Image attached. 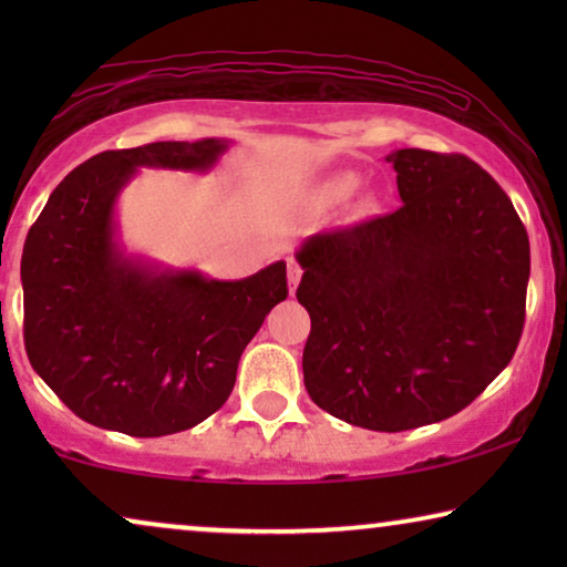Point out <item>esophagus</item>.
I'll return each instance as SVG.
<instances>
[{"label": "esophagus", "instance_id": "obj_1", "mask_svg": "<svg viewBox=\"0 0 567 567\" xmlns=\"http://www.w3.org/2000/svg\"><path fill=\"white\" fill-rule=\"evenodd\" d=\"M286 266H289V270H286V276H289V291L293 293V291H297L299 281H301V266L297 260H289Z\"/></svg>", "mask_w": 567, "mask_h": 567}]
</instances>
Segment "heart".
Here are the masks:
<instances>
[{
  "mask_svg": "<svg viewBox=\"0 0 567 567\" xmlns=\"http://www.w3.org/2000/svg\"><path fill=\"white\" fill-rule=\"evenodd\" d=\"M351 188H353V181H348V177H340V181L332 183V193H336V196H346Z\"/></svg>",
  "mask_w": 567,
  "mask_h": 567,
  "instance_id": "b5f03b06",
  "label": "heart"
}]
</instances>
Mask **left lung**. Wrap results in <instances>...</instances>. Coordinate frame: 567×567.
I'll list each match as a JSON object with an SVG mask.
<instances>
[{"label":"left lung","mask_w":567,"mask_h":567,"mask_svg":"<svg viewBox=\"0 0 567 567\" xmlns=\"http://www.w3.org/2000/svg\"><path fill=\"white\" fill-rule=\"evenodd\" d=\"M402 206L309 237L297 299L315 405L369 431H410L470 405L514 359L529 237L514 204L464 154L398 150Z\"/></svg>","instance_id":"8db88e82"}]
</instances>
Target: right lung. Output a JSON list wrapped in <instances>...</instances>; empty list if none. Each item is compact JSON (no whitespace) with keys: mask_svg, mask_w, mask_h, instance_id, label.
Returning a JSON list of instances; mask_svg holds the SVG:
<instances>
[{"mask_svg":"<svg viewBox=\"0 0 567 567\" xmlns=\"http://www.w3.org/2000/svg\"><path fill=\"white\" fill-rule=\"evenodd\" d=\"M227 138L103 152L51 193L22 250L25 351L59 400L97 429L188 431L231 394L245 346L286 299V262L243 281L123 255L113 208L136 167L204 173Z\"/></svg>","mask_w":567,"mask_h":567,"instance_id":"1","label":"right lung"}]
</instances>
